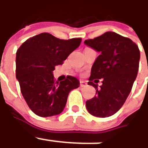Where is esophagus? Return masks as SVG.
<instances>
[{
    "instance_id": "esophagus-1",
    "label": "esophagus",
    "mask_w": 148,
    "mask_h": 148,
    "mask_svg": "<svg viewBox=\"0 0 148 148\" xmlns=\"http://www.w3.org/2000/svg\"><path fill=\"white\" fill-rule=\"evenodd\" d=\"M87 83L86 82H84V81H80V86L81 87H85L86 86Z\"/></svg>"
}]
</instances>
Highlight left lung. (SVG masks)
<instances>
[{"mask_svg":"<svg viewBox=\"0 0 148 148\" xmlns=\"http://www.w3.org/2000/svg\"><path fill=\"white\" fill-rule=\"evenodd\" d=\"M84 42L100 52L88 82L94 87L96 96L86 101V108L95 116H110L122 107L132 89L139 70V47L130 38L113 32ZM101 79L103 84L98 88Z\"/></svg>","mask_w":148,"mask_h":148,"instance_id":"left-lung-1","label":"left lung"}]
</instances>
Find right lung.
<instances>
[{
	"label": "right lung",
	"mask_w": 148,
	"mask_h": 148,
	"mask_svg": "<svg viewBox=\"0 0 148 148\" xmlns=\"http://www.w3.org/2000/svg\"><path fill=\"white\" fill-rule=\"evenodd\" d=\"M82 38L62 40L44 32L26 40L16 54V78L29 108L39 116L62 112L69 92L79 86V80L67 76L56 81L55 66L62 65L79 46Z\"/></svg>",
	"instance_id": "1"
}]
</instances>
